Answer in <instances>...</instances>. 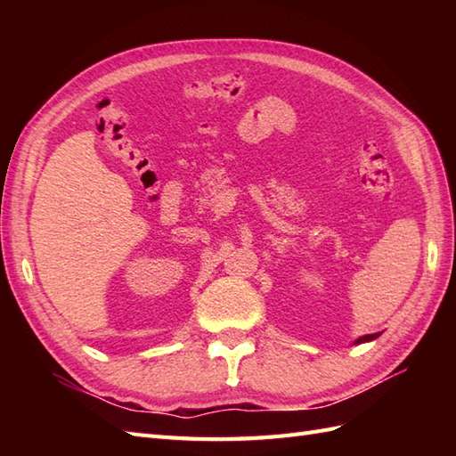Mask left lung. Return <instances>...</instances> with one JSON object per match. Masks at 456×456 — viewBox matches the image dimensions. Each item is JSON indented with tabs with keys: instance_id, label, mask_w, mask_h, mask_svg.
<instances>
[{
	"instance_id": "1",
	"label": "left lung",
	"mask_w": 456,
	"mask_h": 456,
	"mask_svg": "<svg viewBox=\"0 0 456 456\" xmlns=\"http://www.w3.org/2000/svg\"><path fill=\"white\" fill-rule=\"evenodd\" d=\"M380 337V333H372V335H362V337H358L356 341L353 343V345H362V343H370V341H374V338H378Z\"/></svg>"
}]
</instances>
